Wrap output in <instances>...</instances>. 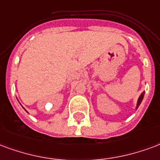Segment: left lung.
<instances>
[{
    "label": "left lung",
    "mask_w": 160,
    "mask_h": 160,
    "mask_svg": "<svg viewBox=\"0 0 160 160\" xmlns=\"http://www.w3.org/2000/svg\"><path fill=\"white\" fill-rule=\"evenodd\" d=\"M143 96H144V92L142 93V94H141V96L139 97V100H138V103H137V107H136V108H138V107H139V105L141 104V102H142V99H143Z\"/></svg>",
    "instance_id": "left-lung-1"
}]
</instances>
